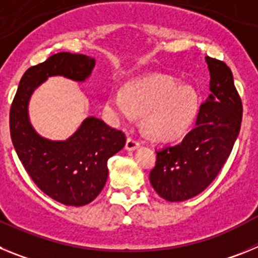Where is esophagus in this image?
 <instances>
[{
	"label": "esophagus",
	"instance_id": "34e87169",
	"mask_svg": "<svg viewBox=\"0 0 258 258\" xmlns=\"http://www.w3.org/2000/svg\"><path fill=\"white\" fill-rule=\"evenodd\" d=\"M140 145H141L140 141L136 140V138H133V137H127L126 145H125V149H126L127 151H134V150L140 147Z\"/></svg>",
	"mask_w": 258,
	"mask_h": 258
}]
</instances>
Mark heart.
I'll return each mask as SVG.
<instances>
[{
  "label": "heart",
  "instance_id": "1",
  "mask_svg": "<svg viewBox=\"0 0 258 258\" xmlns=\"http://www.w3.org/2000/svg\"><path fill=\"white\" fill-rule=\"evenodd\" d=\"M109 113L115 117L133 120L146 115L145 126L159 140H174L183 136L195 121L198 95L190 86H179L165 77H152L117 90L108 99Z\"/></svg>",
  "mask_w": 258,
  "mask_h": 258
}]
</instances>
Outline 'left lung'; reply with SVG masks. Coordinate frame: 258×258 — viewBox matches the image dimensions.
<instances>
[{
  "label": "left lung",
  "mask_w": 258,
  "mask_h": 258,
  "mask_svg": "<svg viewBox=\"0 0 258 258\" xmlns=\"http://www.w3.org/2000/svg\"><path fill=\"white\" fill-rule=\"evenodd\" d=\"M211 83L208 99L200 104L195 127L182 142L156 151L150 182L163 199L184 202L206 190L231 154L240 131L243 106L231 70L207 56Z\"/></svg>",
  "instance_id": "1"
}]
</instances>
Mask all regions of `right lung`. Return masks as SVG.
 <instances>
[{
  "mask_svg": "<svg viewBox=\"0 0 258 258\" xmlns=\"http://www.w3.org/2000/svg\"><path fill=\"white\" fill-rule=\"evenodd\" d=\"M94 66V59L84 54H54L24 72L11 103L10 134L18 157L37 187L64 206H86L99 195L108 177L107 161L124 147L126 137L99 118L88 117L67 141H49L32 127L28 102L47 77L85 81Z\"/></svg>",
  "mask_w": 258,
  "mask_h": 258,
  "instance_id": "right-lung-1",
  "label": "right lung"
}]
</instances>
